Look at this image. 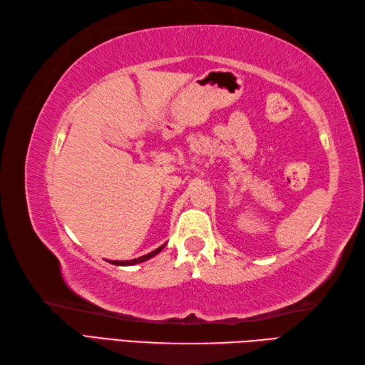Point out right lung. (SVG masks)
<instances>
[{"label":"right lung","instance_id":"right-lung-1","mask_svg":"<svg viewBox=\"0 0 365 365\" xmlns=\"http://www.w3.org/2000/svg\"><path fill=\"white\" fill-rule=\"evenodd\" d=\"M166 245V244H164ZM164 245H161L160 248H156V250H153L152 253H148V255H144V256H140V258H135V259H131V261H110V264H115V266H134V264H139V262H144V261H147V259H150V258H153L155 255H158L161 250L164 248Z\"/></svg>","mask_w":365,"mask_h":365}]
</instances>
